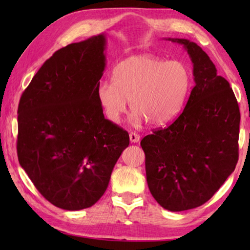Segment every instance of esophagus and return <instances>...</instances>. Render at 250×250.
<instances>
[{"label":"esophagus","mask_w":250,"mask_h":250,"mask_svg":"<svg viewBox=\"0 0 250 250\" xmlns=\"http://www.w3.org/2000/svg\"><path fill=\"white\" fill-rule=\"evenodd\" d=\"M129 138H130L131 143H137L140 141V135H139L137 132H130Z\"/></svg>","instance_id":"esophagus-1"}]
</instances>
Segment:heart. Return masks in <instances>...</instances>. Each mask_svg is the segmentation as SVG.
I'll list each match as a JSON object with an SVG mask.
<instances>
[{
	"label": "heart",
	"mask_w": 250,
	"mask_h": 250,
	"mask_svg": "<svg viewBox=\"0 0 250 250\" xmlns=\"http://www.w3.org/2000/svg\"><path fill=\"white\" fill-rule=\"evenodd\" d=\"M113 82L101 80L96 89L104 117L117 124L126 111L129 99L134 124L146 120L164 125L183 110L192 87V74L183 62L151 54L126 57L112 71Z\"/></svg>",
	"instance_id": "1"
}]
</instances>
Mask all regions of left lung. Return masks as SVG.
I'll use <instances>...</instances> for the list:
<instances>
[{
	"label": "left lung",
	"instance_id": "left-lung-1",
	"mask_svg": "<svg viewBox=\"0 0 250 250\" xmlns=\"http://www.w3.org/2000/svg\"><path fill=\"white\" fill-rule=\"evenodd\" d=\"M184 46L193 62L195 86L175 121L141 140L154 200L171 211L195 208L218 191L238 161L240 112L229 83L197 44Z\"/></svg>",
	"mask_w": 250,
	"mask_h": 250
}]
</instances>
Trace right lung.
Wrapping results in <instances>:
<instances>
[{
  "label": "right lung",
  "instance_id": "add662e5",
  "mask_svg": "<svg viewBox=\"0 0 250 250\" xmlns=\"http://www.w3.org/2000/svg\"><path fill=\"white\" fill-rule=\"evenodd\" d=\"M104 48L99 34L58 49L20 99L19 162L37 191L62 209L98 202L130 142L125 130L105 119L97 99Z\"/></svg>",
  "mask_w": 250,
  "mask_h": 250
}]
</instances>
